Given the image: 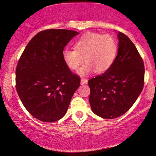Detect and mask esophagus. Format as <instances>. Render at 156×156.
I'll return each mask as SVG.
<instances>
[{
	"mask_svg": "<svg viewBox=\"0 0 156 156\" xmlns=\"http://www.w3.org/2000/svg\"><path fill=\"white\" fill-rule=\"evenodd\" d=\"M80 83H81V84H86L88 83V80L86 79V78H81V79H80Z\"/></svg>",
	"mask_w": 156,
	"mask_h": 156,
	"instance_id": "1",
	"label": "esophagus"
}]
</instances>
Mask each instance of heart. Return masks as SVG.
<instances>
[{"label": "heart", "instance_id": "b5f03b06", "mask_svg": "<svg viewBox=\"0 0 156 156\" xmlns=\"http://www.w3.org/2000/svg\"><path fill=\"white\" fill-rule=\"evenodd\" d=\"M117 43L108 34L89 32L77 39L74 50L65 48L63 59L72 70L78 69L83 61L86 63L78 70L80 76H86L95 70L103 73L108 70L117 56Z\"/></svg>", "mask_w": 156, "mask_h": 156}]
</instances>
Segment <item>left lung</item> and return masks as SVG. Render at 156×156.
<instances>
[{
	"mask_svg": "<svg viewBox=\"0 0 156 156\" xmlns=\"http://www.w3.org/2000/svg\"><path fill=\"white\" fill-rule=\"evenodd\" d=\"M118 52L111 67L91 78L89 102L93 113L113 119L126 113L140 95L144 86L143 61L130 38L119 32Z\"/></svg>",
	"mask_w": 156,
	"mask_h": 156,
	"instance_id": "1",
	"label": "left lung"
}]
</instances>
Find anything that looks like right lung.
<instances>
[{
    "label": "right lung",
    "instance_id": "add662e5",
    "mask_svg": "<svg viewBox=\"0 0 156 156\" xmlns=\"http://www.w3.org/2000/svg\"><path fill=\"white\" fill-rule=\"evenodd\" d=\"M78 33L65 29L41 31L30 41L18 60L16 88L20 101L33 117L43 122L63 117L80 78L63 59L68 43Z\"/></svg>",
    "mask_w": 156,
    "mask_h": 156
}]
</instances>
